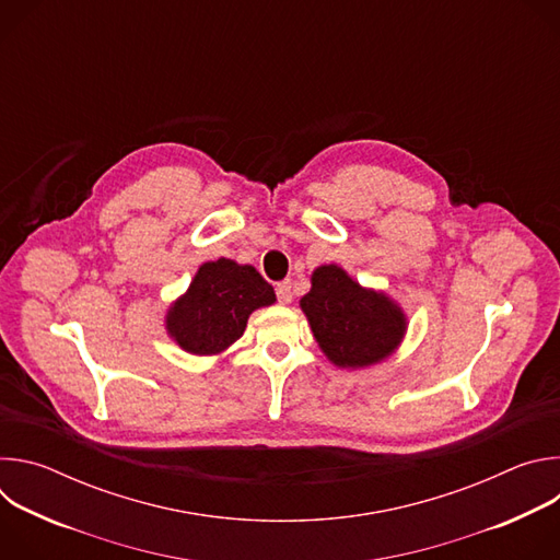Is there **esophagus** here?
I'll use <instances>...</instances> for the list:
<instances>
[{"instance_id":"1","label":"esophagus","mask_w":560,"mask_h":560,"mask_svg":"<svg viewBox=\"0 0 560 560\" xmlns=\"http://www.w3.org/2000/svg\"><path fill=\"white\" fill-rule=\"evenodd\" d=\"M277 299H279V303H283V305L292 303V283H290V281H283V283L277 285Z\"/></svg>"}]
</instances>
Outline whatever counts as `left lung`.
Masks as SVG:
<instances>
[{"mask_svg": "<svg viewBox=\"0 0 560 560\" xmlns=\"http://www.w3.org/2000/svg\"><path fill=\"white\" fill-rule=\"evenodd\" d=\"M310 283L299 307L332 365L365 370L401 348L408 314L387 292L361 285L337 264L318 266Z\"/></svg>", "mask_w": 560, "mask_h": 560, "instance_id": "obj_1", "label": "left lung"}]
</instances>
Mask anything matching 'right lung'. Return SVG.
I'll return each mask as SVG.
<instances>
[{"label": "right lung", "mask_w": 560, "mask_h": 560, "mask_svg": "<svg viewBox=\"0 0 560 560\" xmlns=\"http://www.w3.org/2000/svg\"><path fill=\"white\" fill-rule=\"evenodd\" d=\"M275 301V288L255 266L221 257L199 266L188 290L168 305L164 328L184 352L221 357L244 337L250 314Z\"/></svg>", "instance_id": "right-lung-1"}]
</instances>
